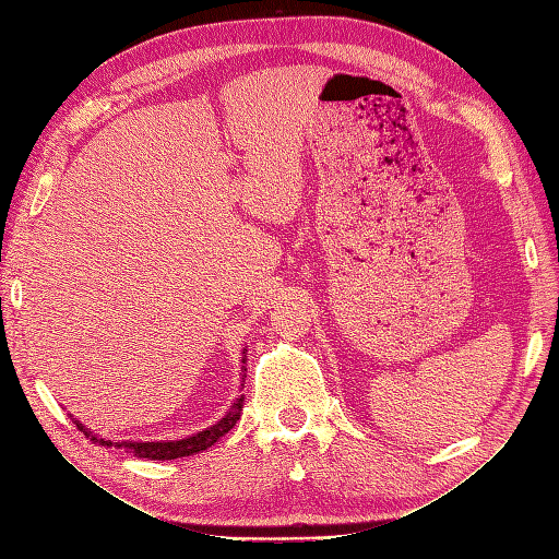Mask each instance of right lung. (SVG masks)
<instances>
[{"label": "right lung", "mask_w": 559, "mask_h": 559, "mask_svg": "<svg viewBox=\"0 0 559 559\" xmlns=\"http://www.w3.org/2000/svg\"><path fill=\"white\" fill-rule=\"evenodd\" d=\"M240 361L247 364V349H242ZM245 370H247V368L242 366V382H245V378H247ZM242 403H245V396L240 394L238 399L233 401L228 413H226L222 419H218L216 425H212V427H207V429H202V431H198V433H193V436L179 438V441H154V443H151V441H118V443H114V441H107V438H103V436L93 433L88 427H83L74 415H70V417L74 419V425L79 427V431H83V436L91 438V441H93L95 445L126 450V452H132L134 456H140V460H158V462H165V460H179V456H191V454H195V452H202V450L212 448V445L218 441V438L226 436V433L235 427V421L240 419Z\"/></svg>", "instance_id": "1"}]
</instances>
